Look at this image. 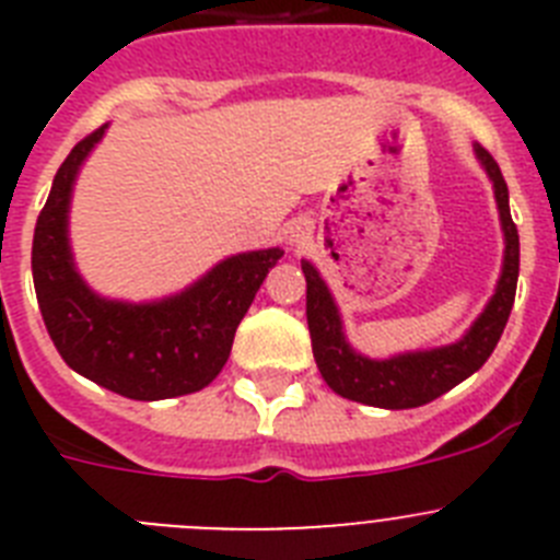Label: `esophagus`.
Masks as SVG:
<instances>
[{"instance_id": "obj_1", "label": "esophagus", "mask_w": 560, "mask_h": 560, "mask_svg": "<svg viewBox=\"0 0 560 560\" xmlns=\"http://www.w3.org/2000/svg\"><path fill=\"white\" fill-rule=\"evenodd\" d=\"M289 241L294 246H303L305 241H308V230H305L303 224H294V226H289Z\"/></svg>"}]
</instances>
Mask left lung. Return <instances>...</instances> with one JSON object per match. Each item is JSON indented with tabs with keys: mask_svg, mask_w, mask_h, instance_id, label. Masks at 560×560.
I'll use <instances>...</instances> for the list:
<instances>
[{
	"mask_svg": "<svg viewBox=\"0 0 560 560\" xmlns=\"http://www.w3.org/2000/svg\"><path fill=\"white\" fill-rule=\"evenodd\" d=\"M474 153L493 185V199H497L499 224H502L504 235V257L493 296L488 300L482 314L474 319L471 328L465 330L463 339L443 345V348L409 350V353L389 355V359H370L350 345L345 336V325H341L339 305H336L328 283L311 260H303V275L308 283L305 316H308L311 348H314L316 368L323 373L325 384L341 398L378 409L423 407L429 400L457 387L459 381L477 373L497 348L508 316H511L513 296H516L518 232L511 219V199H508L502 171L482 145H474Z\"/></svg>",
	"mask_w": 560,
	"mask_h": 560,
	"instance_id": "obj_1",
	"label": "left lung"
}]
</instances>
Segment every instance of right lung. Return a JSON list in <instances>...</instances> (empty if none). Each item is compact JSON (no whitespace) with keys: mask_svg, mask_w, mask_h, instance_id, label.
Masks as SVG:
<instances>
[{"mask_svg":"<svg viewBox=\"0 0 560 560\" xmlns=\"http://www.w3.org/2000/svg\"><path fill=\"white\" fill-rule=\"evenodd\" d=\"M106 128L69 151L36 221L33 285L44 325L69 368L112 393L131 400L199 393L230 359L237 325L283 249L237 252L179 294L151 303L97 294L72 257L69 205L81 165Z\"/></svg>","mask_w":560,"mask_h":560,"instance_id":"add662e5","label":"right lung"}]
</instances>
